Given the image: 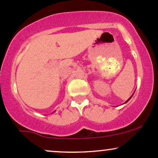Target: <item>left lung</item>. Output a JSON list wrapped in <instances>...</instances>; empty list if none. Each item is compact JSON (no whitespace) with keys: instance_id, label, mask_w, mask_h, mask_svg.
<instances>
[{"instance_id":"8db88e82","label":"left lung","mask_w":158,"mask_h":158,"mask_svg":"<svg viewBox=\"0 0 158 158\" xmlns=\"http://www.w3.org/2000/svg\"><path fill=\"white\" fill-rule=\"evenodd\" d=\"M131 97H132V96H131ZM131 97H130V98H129V99H128V100H127L126 102H128V100H129V99H131Z\"/></svg>"}]
</instances>
